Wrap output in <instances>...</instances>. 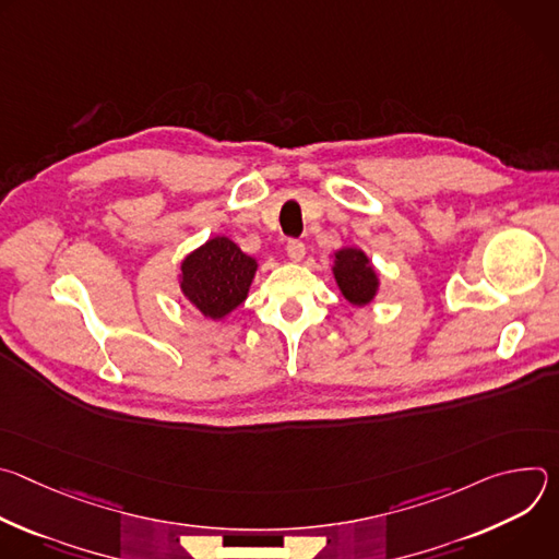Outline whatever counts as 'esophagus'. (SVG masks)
Masks as SVG:
<instances>
[{
	"label": "esophagus",
	"mask_w": 559,
	"mask_h": 559,
	"mask_svg": "<svg viewBox=\"0 0 559 559\" xmlns=\"http://www.w3.org/2000/svg\"><path fill=\"white\" fill-rule=\"evenodd\" d=\"M287 257L294 261V263H300L305 259V246L300 241H289L287 243Z\"/></svg>",
	"instance_id": "esophagus-1"
}]
</instances>
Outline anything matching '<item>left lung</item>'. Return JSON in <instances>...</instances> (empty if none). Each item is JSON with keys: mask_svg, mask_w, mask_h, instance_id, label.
Wrapping results in <instances>:
<instances>
[{"mask_svg": "<svg viewBox=\"0 0 559 559\" xmlns=\"http://www.w3.org/2000/svg\"><path fill=\"white\" fill-rule=\"evenodd\" d=\"M334 281L354 307H365L373 302L380 292V276L371 259L360 248H341L332 254Z\"/></svg>", "mask_w": 559, "mask_h": 559, "instance_id": "left-lung-1", "label": "left lung"}]
</instances>
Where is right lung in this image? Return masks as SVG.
<instances>
[{"label":"right lung","instance_id":"add662e5","mask_svg":"<svg viewBox=\"0 0 559 559\" xmlns=\"http://www.w3.org/2000/svg\"><path fill=\"white\" fill-rule=\"evenodd\" d=\"M259 259L246 254L227 236H212L179 265L183 298L207 321H223L246 302L257 276Z\"/></svg>","mask_w":559,"mask_h":559}]
</instances>
